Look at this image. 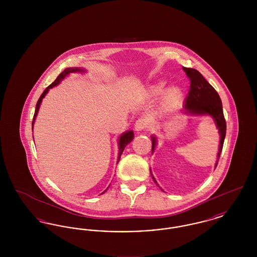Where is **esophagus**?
<instances>
[{"label":"esophagus","mask_w":257,"mask_h":257,"mask_svg":"<svg viewBox=\"0 0 257 257\" xmlns=\"http://www.w3.org/2000/svg\"><path fill=\"white\" fill-rule=\"evenodd\" d=\"M148 125H149V121H148L147 117L146 116H142L135 123V130L138 131V132L144 131V130L147 129Z\"/></svg>","instance_id":"1"}]
</instances>
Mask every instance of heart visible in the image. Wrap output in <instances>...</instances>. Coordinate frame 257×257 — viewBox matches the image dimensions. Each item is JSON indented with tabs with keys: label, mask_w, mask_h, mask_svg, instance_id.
Segmentation results:
<instances>
[{
	"label": "heart",
	"mask_w": 257,
	"mask_h": 257,
	"mask_svg": "<svg viewBox=\"0 0 257 257\" xmlns=\"http://www.w3.org/2000/svg\"><path fill=\"white\" fill-rule=\"evenodd\" d=\"M165 83H158L151 87L154 95L159 96L165 91ZM183 100V91L178 86H172L164 95L163 109L166 111H172L177 109Z\"/></svg>",
	"instance_id": "1"
}]
</instances>
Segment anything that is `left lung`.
Listing matches in <instances>:
<instances>
[{
    "mask_svg": "<svg viewBox=\"0 0 257 257\" xmlns=\"http://www.w3.org/2000/svg\"><path fill=\"white\" fill-rule=\"evenodd\" d=\"M184 72L190 79V89L188 95L185 99L184 110L185 113L191 114H209L216 121L217 127L220 131V141L218 160L216 163V167L218 166V162L220 157V153L223 147V142L226 134V122L223 115L222 104L220 95L216 91V89L211 86L204 77L194 68L182 67ZM156 144V139L152 137V152L154 150ZM154 182L157 184L154 177L152 176ZM158 185V184H157Z\"/></svg>",
    "mask_w": 257,
    "mask_h": 257,
    "instance_id": "1",
    "label": "left lung"
}]
</instances>
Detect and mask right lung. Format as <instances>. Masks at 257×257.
Masks as SVG:
<instances>
[{"mask_svg": "<svg viewBox=\"0 0 257 257\" xmlns=\"http://www.w3.org/2000/svg\"><path fill=\"white\" fill-rule=\"evenodd\" d=\"M76 71H83V70H81V69H79V68H67V69H64V70L57 77V79H56L49 86H47V87L45 88V90L42 92V94L40 95V97H39L38 101H37L36 111H35L34 118H33V122H32L33 126H34V123H35V120H36V116H37V111H38V109H39L40 103H41L43 97L46 95V93L48 92V90H49L50 88H52L53 86H57V85L61 82V80H62L63 78H65V76H67L68 74L73 73V72H76ZM133 139H134V133H133V131H128V132L124 133V134L120 137L119 143H118L119 152H118V160H117V162L120 159V156H121V154H122L123 150H124L125 147H126L129 143H131V142L133 141ZM105 192H106V191H105ZM105 192H103V193H105ZM103 193H102V194H103Z\"/></svg>", "mask_w": 257, "mask_h": 257, "instance_id": "1", "label": "right lung"}]
</instances>
